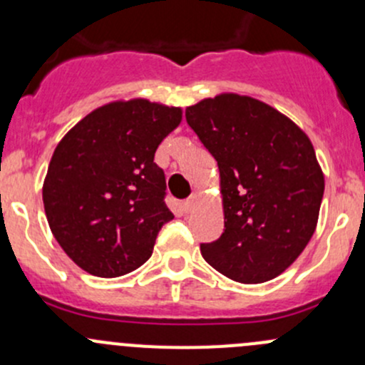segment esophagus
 <instances>
[{
  "mask_svg": "<svg viewBox=\"0 0 365 365\" xmlns=\"http://www.w3.org/2000/svg\"><path fill=\"white\" fill-rule=\"evenodd\" d=\"M194 206H196V196L187 197V200L183 201V212L190 213V212H192V210H194Z\"/></svg>",
  "mask_w": 365,
  "mask_h": 365,
  "instance_id": "1",
  "label": "esophagus"
}]
</instances>
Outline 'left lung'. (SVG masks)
Returning <instances> with one entry per match:
<instances>
[{"mask_svg": "<svg viewBox=\"0 0 365 365\" xmlns=\"http://www.w3.org/2000/svg\"><path fill=\"white\" fill-rule=\"evenodd\" d=\"M185 120L220 173L224 233L201 244L205 261L244 284L277 277L318 222L325 180L311 141L284 114L233 93L190 106Z\"/></svg>", "mask_w": 365, "mask_h": 365, "instance_id": "left-lung-1", "label": "left lung"}]
</instances>
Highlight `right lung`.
<instances>
[{
	"label": "right lung",
	"instance_id": "obj_1",
	"mask_svg": "<svg viewBox=\"0 0 365 365\" xmlns=\"http://www.w3.org/2000/svg\"><path fill=\"white\" fill-rule=\"evenodd\" d=\"M180 120L178 108L113 102L84 116L54 150L42 190L47 222L88 274L120 277L152 256L173 220L153 157Z\"/></svg>",
	"mask_w": 365,
	"mask_h": 365
}]
</instances>
